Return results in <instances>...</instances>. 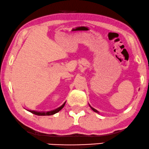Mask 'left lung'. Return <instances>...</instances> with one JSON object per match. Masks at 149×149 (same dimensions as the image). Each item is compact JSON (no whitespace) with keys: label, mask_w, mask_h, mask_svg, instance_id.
<instances>
[{"label":"left lung","mask_w":149,"mask_h":149,"mask_svg":"<svg viewBox=\"0 0 149 149\" xmlns=\"http://www.w3.org/2000/svg\"><path fill=\"white\" fill-rule=\"evenodd\" d=\"M90 107H91V106H90ZM91 107V109H93V110L94 111H95V112H96V113H98V111H97V110H96V109H94V108H93V107Z\"/></svg>","instance_id":"1"}]
</instances>
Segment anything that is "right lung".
Returning a JSON list of instances; mask_svg holds the SVG:
<instances>
[{
	"mask_svg": "<svg viewBox=\"0 0 149 149\" xmlns=\"http://www.w3.org/2000/svg\"><path fill=\"white\" fill-rule=\"evenodd\" d=\"M65 102H64L63 104H62L61 106L59 107L56 109L53 110V111H47V112H43V111H30L33 114H35L36 115V116H52V115H54L56 113H58L59 111H61L62 109L63 108V107L65 106Z\"/></svg>",
	"mask_w": 149,
	"mask_h": 149,
	"instance_id": "obj_1",
	"label": "right lung"
}]
</instances>
